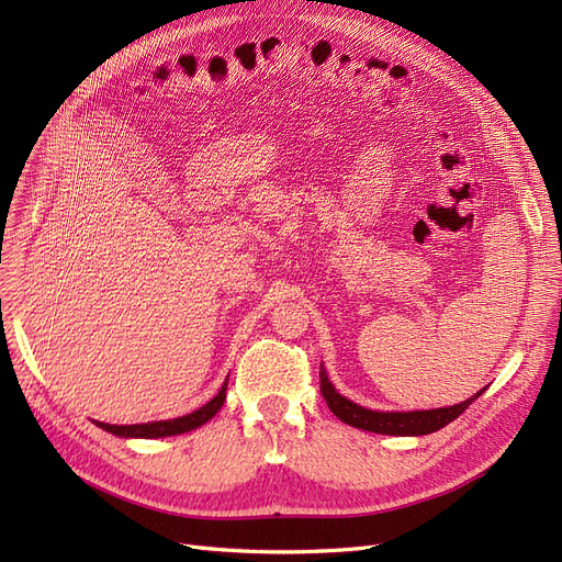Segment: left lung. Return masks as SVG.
I'll list each match as a JSON object with an SVG mask.
<instances>
[{"mask_svg": "<svg viewBox=\"0 0 562 562\" xmlns=\"http://www.w3.org/2000/svg\"><path fill=\"white\" fill-rule=\"evenodd\" d=\"M318 375H321V394H323V398H326L328 407L337 419H342L345 424H349V427L372 431V434H386V436H427V434L443 429L446 424H450L452 419L462 415L467 407L485 391L483 389L475 396H471L462 403H457V405L436 407V411L378 413V411H368V407L353 403V401H349V398L339 394V391H335V386L328 380L323 366H321Z\"/></svg>", "mask_w": 562, "mask_h": 562, "instance_id": "1", "label": "left lung"}]
</instances>
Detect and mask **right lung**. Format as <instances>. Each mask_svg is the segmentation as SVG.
Returning <instances> with one entry per match:
<instances>
[{"instance_id":"1","label":"right lung","mask_w":562,"mask_h":562,"mask_svg":"<svg viewBox=\"0 0 562 562\" xmlns=\"http://www.w3.org/2000/svg\"><path fill=\"white\" fill-rule=\"evenodd\" d=\"M227 396V380L223 384V389L217 391V396H213L206 405H201L199 411L182 415L176 419H164V422H147V424H105V422H95L100 429H105L114 436L122 438H164V436H178V434H187L201 424H206L209 419L215 417V413L223 407Z\"/></svg>"}]
</instances>
